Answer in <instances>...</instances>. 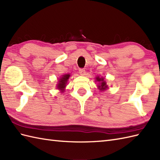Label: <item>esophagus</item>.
<instances>
[{"label":"esophagus","mask_w":160,"mask_h":160,"mask_svg":"<svg viewBox=\"0 0 160 160\" xmlns=\"http://www.w3.org/2000/svg\"><path fill=\"white\" fill-rule=\"evenodd\" d=\"M79 73H80V75H82V76H84V75L86 74L85 70H84V69H79Z\"/></svg>","instance_id":"34e87169"}]
</instances>
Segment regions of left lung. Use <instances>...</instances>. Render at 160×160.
<instances>
[{"label": "left lung", "instance_id": "obj_1", "mask_svg": "<svg viewBox=\"0 0 160 160\" xmlns=\"http://www.w3.org/2000/svg\"><path fill=\"white\" fill-rule=\"evenodd\" d=\"M96 80H97L98 82H100V83H99L100 85L98 86V87H99V89L100 90H104V89H107V86L106 82H105L104 81V78H100L99 77H97L96 78Z\"/></svg>", "mask_w": 160, "mask_h": 160}]
</instances>
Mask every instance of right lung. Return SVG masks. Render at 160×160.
<instances>
[{"label": "right lung", "mask_w": 160, "mask_h": 160, "mask_svg": "<svg viewBox=\"0 0 160 160\" xmlns=\"http://www.w3.org/2000/svg\"><path fill=\"white\" fill-rule=\"evenodd\" d=\"M69 76H70L69 74H66V75H64V76H62V77L60 78L57 87L58 88V89H60L62 91H64V89L66 87V83L67 82L68 79H69Z\"/></svg>", "instance_id": "1"}]
</instances>
